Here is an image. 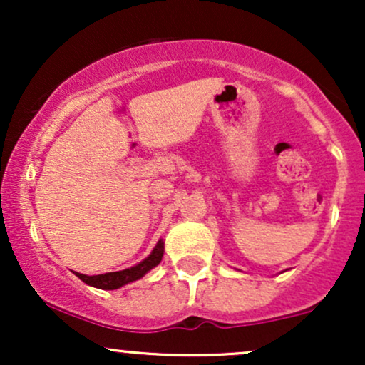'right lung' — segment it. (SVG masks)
<instances>
[{"instance_id": "add662e5", "label": "right lung", "mask_w": 365, "mask_h": 365, "mask_svg": "<svg viewBox=\"0 0 365 365\" xmlns=\"http://www.w3.org/2000/svg\"><path fill=\"white\" fill-rule=\"evenodd\" d=\"M163 254H165V242L159 238V242L154 247L153 252L149 254V257H145L144 261L135 264V266L128 267V269L123 271H115V273H104V274H96V276H87L75 273L78 278L82 279L83 283L91 284L94 288H101V290H116V288L123 287V284L137 282L140 279L145 273H149L153 267H156L159 262H161Z\"/></svg>"}]
</instances>
